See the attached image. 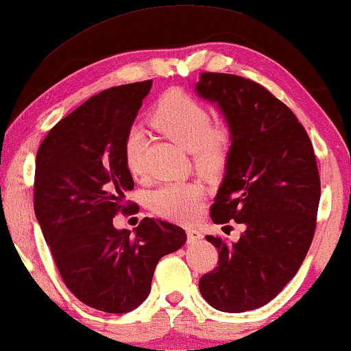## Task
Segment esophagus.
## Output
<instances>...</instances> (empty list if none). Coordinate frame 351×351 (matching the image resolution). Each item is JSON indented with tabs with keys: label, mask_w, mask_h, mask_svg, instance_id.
<instances>
[{
	"label": "esophagus",
	"mask_w": 351,
	"mask_h": 351,
	"mask_svg": "<svg viewBox=\"0 0 351 351\" xmlns=\"http://www.w3.org/2000/svg\"><path fill=\"white\" fill-rule=\"evenodd\" d=\"M186 237L190 243H196V242H201L202 234L201 231L196 230V228H186Z\"/></svg>",
	"instance_id": "34e87169"
}]
</instances>
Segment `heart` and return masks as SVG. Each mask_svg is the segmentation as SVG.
Wrapping results in <instances>:
<instances>
[{
    "mask_svg": "<svg viewBox=\"0 0 351 351\" xmlns=\"http://www.w3.org/2000/svg\"><path fill=\"white\" fill-rule=\"evenodd\" d=\"M152 125L166 138L184 147L202 172L218 169L231 142L226 125H212L209 110L191 95L171 90L160 99L152 115ZM145 141L141 130H131L125 139L126 169L133 177L144 171ZM204 188L197 182H169L150 193V206L161 217L186 221L201 210Z\"/></svg>",
    "mask_w": 351,
    "mask_h": 351,
    "instance_id": "1",
    "label": "heart"
}]
</instances>
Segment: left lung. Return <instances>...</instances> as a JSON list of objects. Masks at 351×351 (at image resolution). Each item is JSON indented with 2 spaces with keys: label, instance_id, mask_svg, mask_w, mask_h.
<instances>
[{
  "label": "left lung",
  "instance_id": "8db88e82",
  "mask_svg": "<svg viewBox=\"0 0 351 351\" xmlns=\"http://www.w3.org/2000/svg\"><path fill=\"white\" fill-rule=\"evenodd\" d=\"M195 90L231 131L212 221L243 225L236 242L206 236L218 266L199 291L220 312L253 311L296 276L312 243L322 191L313 147L291 109L250 79L202 73Z\"/></svg>",
  "mask_w": 351,
  "mask_h": 351
}]
</instances>
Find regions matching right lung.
<instances>
[{"label": "right lung", "instance_id": "obj_1", "mask_svg": "<svg viewBox=\"0 0 351 351\" xmlns=\"http://www.w3.org/2000/svg\"><path fill=\"white\" fill-rule=\"evenodd\" d=\"M152 80L101 91L60 120L40 144L34 213L60 276L79 301L108 313L134 311L150 293L158 261L186 242L180 226L144 218L117 230L133 212L123 145Z\"/></svg>", "mask_w": 351, "mask_h": 351}]
</instances>
